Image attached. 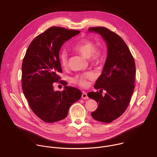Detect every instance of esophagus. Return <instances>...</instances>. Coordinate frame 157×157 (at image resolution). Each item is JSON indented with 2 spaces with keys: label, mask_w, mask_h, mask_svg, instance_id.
Wrapping results in <instances>:
<instances>
[{
  "label": "esophagus",
  "mask_w": 157,
  "mask_h": 157,
  "mask_svg": "<svg viewBox=\"0 0 157 157\" xmlns=\"http://www.w3.org/2000/svg\"><path fill=\"white\" fill-rule=\"evenodd\" d=\"M81 98H82V99H89V97L87 96V93H85V92H82Z\"/></svg>",
  "instance_id": "1"
}]
</instances>
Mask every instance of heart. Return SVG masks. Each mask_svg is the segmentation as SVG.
Returning a JSON list of instances; mask_svg holds the SVG:
<instances>
[{"label": "heart", "instance_id": "obj_1", "mask_svg": "<svg viewBox=\"0 0 157 157\" xmlns=\"http://www.w3.org/2000/svg\"><path fill=\"white\" fill-rule=\"evenodd\" d=\"M73 49L79 53L84 56L88 58L91 63H97L101 57V50L95 47V44L91 40L82 38L78 40L73 47ZM59 61L63 68H66L68 66V54L66 50L61 51L59 54ZM93 78V73L86 72L77 75L72 79V82L81 87H85L87 86V80Z\"/></svg>", "mask_w": 157, "mask_h": 157}]
</instances>
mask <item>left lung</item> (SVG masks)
Returning <instances> with one entry per match:
<instances>
[{
    "label": "left lung",
    "instance_id": "8db88e82",
    "mask_svg": "<svg viewBox=\"0 0 157 157\" xmlns=\"http://www.w3.org/2000/svg\"><path fill=\"white\" fill-rule=\"evenodd\" d=\"M88 30L101 35L107 46L104 68L94 85L96 89L107 93L104 96L98 91L87 93L99 105L91 116L98 121L110 123L122 116L130 103L135 87V61L125 41L116 33L102 27Z\"/></svg>",
    "mask_w": 157,
    "mask_h": 157
}]
</instances>
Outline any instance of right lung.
Listing matches in <instances>:
<instances>
[{"mask_svg":"<svg viewBox=\"0 0 157 157\" xmlns=\"http://www.w3.org/2000/svg\"><path fill=\"white\" fill-rule=\"evenodd\" d=\"M80 31L52 27L38 35L30 44L21 66V87L33 113L47 123L58 122L68 114L70 106L78 101L79 89L65 86L63 91H54L62 73L59 52L63 44Z\"/></svg>","mask_w":157,"mask_h":157,"instance_id":"obj_1","label":"right lung"}]
</instances>
